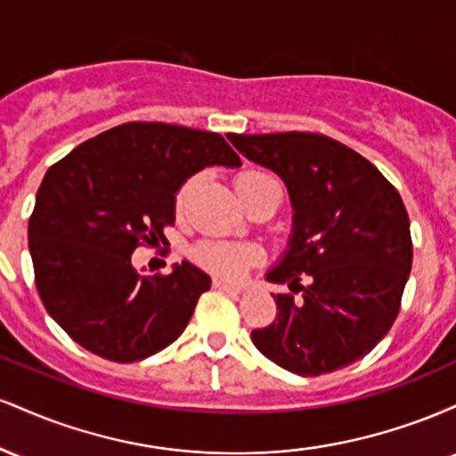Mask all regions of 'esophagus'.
Instances as JSON below:
<instances>
[{"instance_id": "esophagus-1", "label": "esophagus", "mask_w": 456, "mask_h": 456, "mask_svg": "<svg viewBox=\"0 0 456 456\" xmlns=\"http://www.w3.org/2000/svg\"><path fill=\"white\" fill-rule=\"evenodd\" d=\"M214 289L229 291V294H242L244 285H233V282H227V281H221V279H214Z\"/></svg>"}]
</instances>
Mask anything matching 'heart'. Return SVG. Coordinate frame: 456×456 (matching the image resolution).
<instances>
[{
  "label": "heart",
  "instance_id": "b5f03b06",
  "mask_svg": "<svg viewBox=\"0 0 456 456\" xmlns=\"http://www.w3.org/2000/svg\"><path fill=\"white\" fill-rule=\"evenodd\" d=\"M270 180V175L261 174V171H244L235 177V191L242 192L246 188L255 186L257 182ZM197 177H191L180 186L175 195V210L184 212L191 201L192 192H195ZM192 257L201 268L210 270L212 274L223 276V279H240L250 265L259 261V250L253 246H242L233 242H203L192 250Z\"/></svg>",
  "mask_w": 456,
  "mask_h": 456
}]
</instances>
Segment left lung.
Returning a JSON list of instances; mask_svg holds the SVG:
<instances>
[{
  "instance_id": "obj_1",
  "label": "left lung",
  "mask_w": 456,
  "mask_h": 456,
  "mask_svg": "<svg viewBox=\"0 0 456 456\" xmlns=\"http://www.w3.org/2000/svg\"><path fill=\"white\" fill-rule=\"evenodd\" d=\"M248 160L282 177L294 206L289 250L268 274L276 319L253 330L265 358L302 378L364 358L401 311L411 270L403 199L378 167L317 133L229 134ZM305 282L302 283L301 281Z\"/></svg>"
}]
</instances>
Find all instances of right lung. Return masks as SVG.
<instances>
[{"instance_id":"add662e5","label":"right lung","mask_w":456,"mask_h":456,"mask_svg":"<svg viewBox=\"0 0 456 456\" xmlns=\"http://www.w3.org/2000/svg\"><path fill=\"white\" fill-rule=\"evenodd\" d=\"M212 165H242L218 133L128 122L49 167L29 216V253L40 300L72 341L111 362H137L184 332L210 276L188 261L139 276L130 255L167 242L177 188Z\"/></svg>"}]
</instances>
